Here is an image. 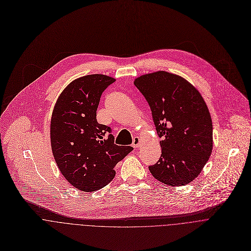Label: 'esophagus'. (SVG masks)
Here are the masks:
<instances>
[{
  "mask_svg": "<svg viewBox=\"0 0 251 251\" xmlns=\"http://www.w3.org/2000/svg\"><path fill=\"white\" fill-rule=\"evenodd\" d=\"M141 144H142V142H141V139L139 137H135L133 139V147L135 149H138L141 146Z\"/></svg>",
  "mask_w": 251,
  "mask_h": 251,
  "instance_id": "34e87169",
  "label": "esophagus"
}]
</instances>
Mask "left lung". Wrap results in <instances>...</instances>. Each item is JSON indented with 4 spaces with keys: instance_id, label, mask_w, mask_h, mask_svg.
Masks as SVG:
<instances>
[{
    "instance_id": "left-lung-1",
    "label": "left lung",
    "mask_w": 251,
    "mask_h": 251,
    "mask_svg": "<svg viewBox=\"0 0 251 251\" xmlns=\"http://www.w3.org/2000/svg\"><path fill=\"white\" fill-rule=\"evenodd\" d=\"M134 85L148 101L161 154L149 166L152 176L170 186H184L202 172L213 150V124L198 90L184 77L165 71L143 75Z\"/></svg>"
}]
</instances>
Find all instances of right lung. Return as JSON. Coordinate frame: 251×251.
Returning a JSON list of instances; mask_svg holds the SVG:
<instances>
[{"mask_svg":"<svg viewBox=\"0 0 251 251\" xmlns=\"http://www.w3.org/2000/svg\"><path fill=\"white\" fill-rule=\"evenodd\" d=\"M115 78L87 75L74 79L59 96L51 117V149L64 177L76 189L93 192L115 176V165L133 148L117 146L108 126L97 120L104 90Z\"/></svg>","mask_w":251,"mask_h":251,"instance_id":"right-lung-1","label":"right lung"}]
</instances>
